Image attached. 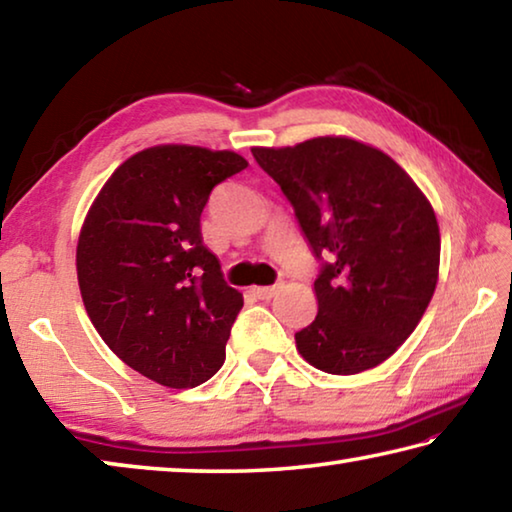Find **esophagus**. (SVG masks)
Masks as SVG:
<instances>
[{"instance_id": "esophagus-1", "label": "esophagus", "mask_w": 512, "mask_h": 512, "mask_svg": "<svg viewBox=\"0 0 512 512\" xmlns=\"http://www.w3.org/2000/svg\"><path fill=\"white\" fill-rule=\"evenodd\" d=\"M280 287L282 284H275V287H253V296L259 300H271Z\"/></svg>"}]
</instances>
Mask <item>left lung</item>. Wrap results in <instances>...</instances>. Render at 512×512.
I'll return each mask as SVG.
<instances>
[{"instance_id":"1","label":"left lung","mask_w":512,"mask_h":512,"mask_svg":"<svg viewBox=\"0 0 512 512\" xmlns=\"http://www.w3.org/2000/svg\"><path fill=\"white\" fill-rule=\"evenodd\" d=\"M259 167L289 198L323 268L316 320L296 334L302 359L357 375L409 339L438 282L433 207L391 155L343 135L255 146Z\"/></svg>"}]
</instances>
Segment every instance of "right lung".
<instances>
[{
  "mask_svg": "<svg viewBox=\"0 0 512 512\" xmlns=\"http://www.w3.org/2000/svg\"><path fill=\"white\" fill-rule=\"evenodd\" d=\"M235 151L160 144L121 162L85 216L76 273L85 311L117 357L167 388L225 361L244 298L203 246L212 189L246 169Z\"/></svg>",
  "mask_w": 512,
  "mask_h": 512,
  "instance_id": "obj_1",
  "label": "right lung"
}]
</instances>
